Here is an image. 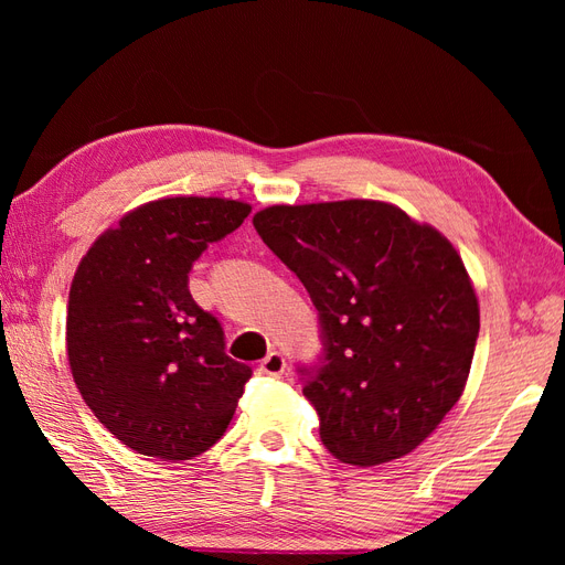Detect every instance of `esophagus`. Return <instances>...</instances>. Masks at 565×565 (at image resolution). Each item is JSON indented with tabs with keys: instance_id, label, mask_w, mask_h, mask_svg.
<instances>
[{
	"instance_id": "esophagus-1",
	"label": "esophagus",
	"mask_w": 565,
	"mask_h": 565,
	"mask_svg": "<svg viewBox=\"0 0 565 565\" xmlns=\"http://www.w3.org/2000/svg\"><path fill=\"white\" fill-rule=\"evenodd\" d=\"M285 367H287V363H285V358H282V353H278V351H270L264 361H262V372L264 374H268V377H280V374L285 372Z\"/></svg>"
}]
</instances>
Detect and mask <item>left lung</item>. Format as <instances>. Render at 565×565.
Segmentation results:
<instances>
[{
	"label": "left lung",
	"mask_w": 565,
	"mask_h": 565,
	"mask_svg": "<svg viewBox=\"0 0 565 565\" xmlns=\"http://www.w3.org/2000/svg\"><path fill=\"white\" fill-rule=\"evenodd\" d=\"M254 228L309 292L322 351L297 365L339 461L413 452L465 391L481 318L455 247L377 200L276 204Z\"/></svg>",
	"instance_id": "1"
}]
</instances>
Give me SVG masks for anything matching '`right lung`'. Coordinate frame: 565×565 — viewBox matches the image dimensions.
Returning <instances> with one entry per match:
<instances>
[{
  "mask_svg": "<svg viewBox=\"0 0 565 565\" xmlns=\"http://www.w3.org/2000/svg\"><path fill=\"white\" fill-rule=\"evenodd\" d=\"M249 204L164 198L129 212L79 262L67 299V363L84 403L139 455L193 459L224 436L252 367L226 353L188 273L241 228Z\"/></svg>",
  "mask_w": 565,
  "mask_h": 565,
  "instance_id": "obj_1",
  "label": "right lung"
}]
</instances>
